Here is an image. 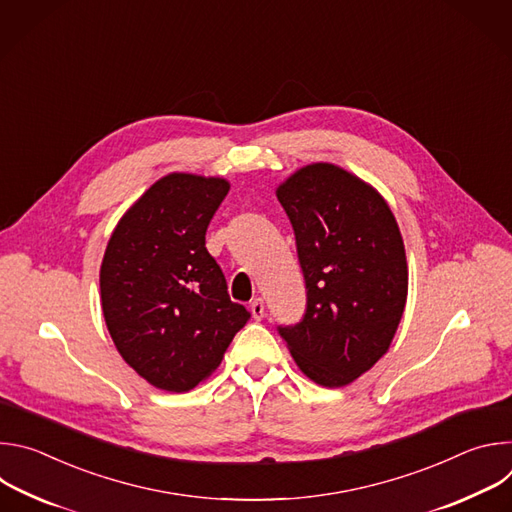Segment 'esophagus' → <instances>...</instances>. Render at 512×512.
I'll return each mask as SVG.
<instances>
[{"mask_svg": "<svg viewBox=\"0 0 512 512\" xmlns=\"http://www.w3.org/2000/svg\"><path fill=\"white\" fill-rule=\"evenodd\" d=\"M251 314H253V318L255 320H263V316H265V306H263V300H255L253 304H251Z\"/></svg>", "mask_w": 512, "mask_h": 512, "instance_id": "esophagus-1", "label": "esophagus"}]
</instances>
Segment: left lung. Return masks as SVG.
Instances as JSON below:
<instances>
[{"label":"left lung","instance_id":"8db88e82","mask_svg":"<svg viewBox=\"0 0 512 512\" xmlns=\"http://www.w3.org/2000/svg\"><path fill=\"white\" fill-rule=\"evenodd\" d=\"M296 235L306 314L277 326L300 371L344 387L389 350L407 302V259L395 216L367 182L312 164L277 188Z\"/></svg>","mask_w":512,"mask_h":512}]
</instances>
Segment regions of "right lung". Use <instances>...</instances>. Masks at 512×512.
Listing matches in <instances>:
<instances>
[{
  "label": "right lung",
  "instance_id": "add662e5",
  "mask_svg": "<svg viewBox=\"0 0 512 512\" xmlns=\"http://www.w3.org/2000/svg\"><path fill=\"white\" fill-rule=\"evenodd\" d=\"M223 178L168 174L123 214L101 265V306L129 367L184 393L221 364L247 324L206 251V229L229 194Z\"/></svg>",
  "mask_w": 512,
  "mask_h": 512
}]
</instances>
